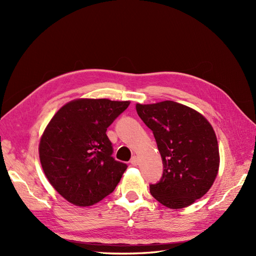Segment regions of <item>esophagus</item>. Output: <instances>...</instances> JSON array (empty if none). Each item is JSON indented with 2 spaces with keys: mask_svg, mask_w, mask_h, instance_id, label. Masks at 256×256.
<instances>
[{
  "mask_svg": "<svg viewBox=\"0 0 256 256\" xmlns=\"http://www.w3.org/2000/svg\"><path fill=\"white\" fill-rule=\"evenodd\" d=\"M130 164H132V166H138V157L134 156L132 158H131V160H130Z\"/></svg>",
  "mask_w": 256,
  "mask_h": 256,
  "instance_id": "esophagus-1",
  "label": "esophagus"
}]
</instances>
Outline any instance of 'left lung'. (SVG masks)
Listing matches in <instances>:
<instances>
[{"mask_svg": "<svg viewBox=\"0 0 256 256\" xmlns=\"http://www.w3.org/2000/svg\"><path fill=\"white\" fill-rule=\"evenodd\" d=\"M136 109L152 131L164 164V175L150 184V194L171 209L192 205L212 188L219 171L218 140L210 122L171 100L136 104Z\"/></svg>", "mask_w": 256, "mask_h": 256, "instance_id": "left-lung-1", "label": "left lung"}]
</instances>
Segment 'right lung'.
I'll return each mask as SVG.
<instances>
[{
    "instance_id": "1",
    "label": "right lung",
    "mask_w": 256,
    "mask_h": 256,
    "mask_svg": "<svg viewBox=\"0 0 256 256\" xmlns=\"http://www.w3.org/2000/svg\"><path fill=\"white\" fill-rule=\"evenodd\" d=\"M130 102L78 98L54 114L40 138V159L52 187L69 203L92 206L112 193L127 166L112 158L106 134Z\"/></svg>"
}]
</instances>
